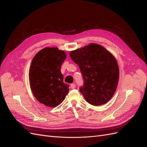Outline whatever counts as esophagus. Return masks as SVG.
Returning a JSON list of instances; mask_svg holds the SVG:
<instances>
[{"label": "esophagus", "instance_id": "esophagus-1", "mask_svg": "<svg viewBox=\"0 0 147 147\" xmlns=\"http://www.w3.org/2000/svg\"><path fill=\"white\" fill-rule=\"evenodd\" d=\"M75 87H76V86H75V83H72L70 84V88L72 89H74V88H75Z\"/></svg>", "mask_w": 147, "mask_h": 147}]
</instances>
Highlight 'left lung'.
Listing matches in <instances>:
<instances>
[{
	"label": "left lung",
	"mask_w": 147,
	"mask_h": 147,
	"mask_svg": "<svg viewBox=\"0 0 147 147\" xmlns=\"http://www.w3.org/2000/svg\"><path fill=\"white\" fill-rule=\"evenodd\" d=\"M83 76L80 92L92 105L106 104L113 96L119 79V68L113 56L98 44L91 43L70 53Z\"/></svg>",
	"instance_id": "8db88e82"
}]
</instances>
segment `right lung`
Returning <instances> with one entry per match:
<instances>
[{
  "label": "right lung",
  "instance_id": "obj_1",
  "mask_svg": "<svg viewBox=\"0 0 147 147\" xmlns=\"http://www.w3.org/2000/svg\"><path fill=\"white\" fill-rule=\"evenodd\" d=\"M65 53L57 48H45L33 58L29 71L31 90L37 100L46 106L55 107L68 94L69 85L63 82L61 67Z\"/></svg>",
  "mask_w": 147,
  "mask_h": 147
}]
</instances>
